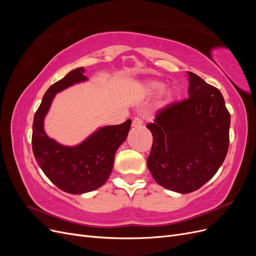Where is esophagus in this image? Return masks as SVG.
I'll return each instance as SVG.
<instances>
[{"label":"esophagus","mask_w":256,"mask_h":256,"mask_svg":"<svg viewBox=\"0 0 256 256\" xmlns=\"http://www.w3.org/2000/svg\"><path fill=\"white\" fill-rule=\"evenodd\" d=\"M142 125H143V122H142V120L140 118H138V116H136V118H134V120H132V127L140 128V127H142Z\"/></svg>","instance_id":"34e87169"}]
</instances>
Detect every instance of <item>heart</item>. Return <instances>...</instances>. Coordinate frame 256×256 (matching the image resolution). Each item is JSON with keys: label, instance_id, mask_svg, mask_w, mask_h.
Instances as JSON below:
<instances>
[{"label": "heart", "instance_id": "1", "mask_svg": "<svg viewBox=\"0 0 256 256\" xmlns=\"http://www.w3.org/2000/svg\"><path fill=\"white\" fill-rule=\"evenodd\" d=\"M143 88L146 92H148V94H156V92H160L164 88V84L160 82V81H154V80H150V81H146L143 83ZM171 99V92H166V97H164V102H168V100Z\"/></svg>", "mask_w": 256, "mask_h": 256}]
</instances>
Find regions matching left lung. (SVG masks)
<instances>
[{"label": "left lung", "mask_w": 256, "mask_h": 256, "mask_svg": "<svg viewBox=\"0 0 256 256\" xmlns=\"http://www.w3.org/2000/svg\"><path fill=\"white\" fill-rule=\"evenodd\" d=\"M189 97L160 109L146 127L152 134L147 166L166 189L190 193L216 173L226 157L230 115L221 92L193 72Z\"/></svg>", "instance_id": "1"}]
</instances>
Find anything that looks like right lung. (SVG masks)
Returning a JSON list of instances; mask_svg holds the SVG:
<instances>
[{"instance_id":"add662e5","label":"right lung","mask_w":256,"mask_h":256,"mask_svg":"<svg viewBox=\"0 0 256 256\" xmlns=\"http://www.w3.org/2000/svg\"><path fill=\"white\" fill-rule=\"evenodd\" d=\"M86 80L84 68L80 67L51 85L33 122L32 147L37 164L58 189L72 194L94 191L106 182L112 172L115 152L126 140L131 126V120H127L120 125L99 128L76 146L60 145L46 134L44 120L56 94Z\"/></svg>"}]
</instances>
